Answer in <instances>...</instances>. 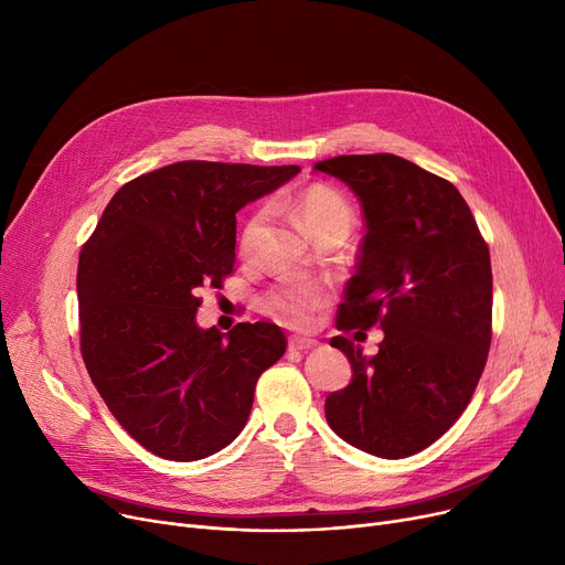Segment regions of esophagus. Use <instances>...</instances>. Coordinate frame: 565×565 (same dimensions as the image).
I'll return each mask as SVG.
<instances>
[{
	"instance_id": "esophagus-1",
	"label": "esophagus",
	"mask_w": 565,
	"mask_h": 565,
	"mask_svg": "<svg viewBox=\"0 0 565 565\" xmlns=\"http://www.w3.org/2000/svg\"><path fill=\"white\" fill-rule=\"evenodd\" d=\"M318 343L313 339H290L288 341V348L295 350V352H307V350H313Z\"/></svg>"
}]
</instances>
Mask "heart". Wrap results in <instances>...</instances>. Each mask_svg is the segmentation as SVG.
Wrapping results in <instances>:
<instances>
[{"label": "heart", "mask_w": 565, "mask_h": 565, "mask_svg": "<svg viewBox=\"0 0 565 565\" xmlns=\"http://www.w3.org/2000/svg\"><path fill=\"white\" fill-rule=\"evenodd\" d=\"M292 213L311 237H318L320 233H328V231L350 233L354 222L350 203L339 192L324 185H313V188H307L302 194H298V199L292 201ZM263 217L265 213L258 211L247 220L241 235L243 252L252 249L256 233L263 224ZM324 298H328V292L313 281H286L267 295V309H270L286 324L302 328V324L309 322L311 313L324 302Z\"/></svg>", "instance_id": "obj_1"}]
</instances>
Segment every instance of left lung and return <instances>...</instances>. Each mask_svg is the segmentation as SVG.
Returning a JSON list of instances; mask_svg holds the SVG:
<instances>
[{
	"instance_id": "8db88e82",
	"label": "left lung",
	"mask_w": 565,
	"mask_h": 565,
	"mask_svg": "<svg viewBox=\"0 0 565 565\" xmlns=\"http://www.w3.org/2000/svg\"><path fill=\"white\" fill-rule=\"evenodd\" d=\"M360 199L366 235L345 286L339 330L380 324L366 358L334 337L350 366L324 401L330 428L354 449L398 460L447 433L477 390L492 339L490 252L462 194L392 153L316 164Z\"/></svg>"
}]
</instances>
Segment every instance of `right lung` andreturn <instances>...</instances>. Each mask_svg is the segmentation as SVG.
I'll use <instances>...</instances> for the list:
<instances>
[{
  "label": "right lung",
  "mask_w": 565,
  "mask_h": 565,
  "mask_svg": "<svg viewBox=\"0 0 565 565\" xmlns=\"http://www.w3.org/2000/svg\"><path fill=\"white\" fill-rule=\"evenodd\" d=\"M300 167L188 160L126 183L82 247L79 345L98 394L143 449L213 456L245 428L256 380L286 352L273 322L201 330L199 288L235 263V213Z\"/></svg>",
  "instance_id": "obj_1"
}]
</instances>
